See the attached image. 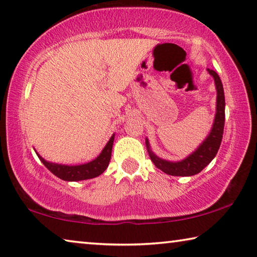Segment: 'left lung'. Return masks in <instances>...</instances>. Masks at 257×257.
Returning <instances> with one entry per match:
<instances>
[{"label": "left lung", "instance_id": "1", "mask_svg": "<svg viewBox=\"0 0 257 257\" xmlns=\"http://www.w3.org/2000/svg\"><path fill=\"white\" fill-rule=\"evenodd\" d=\"M208 73L214 77L215 84H216L217 105L213 128H211V132L205 142L184 160L170 162L162 160L153 152H151L149 141L146 140V148H148L151 160L153 161L157 168L166 174L173 175V176H192V175L199 174L207 165L210 164V161L213 160L218 152L223 137L224 121H225V99H224L223 84L218 74L215 71L209 70V68Z\"/></svg>", "mask_w": 257, "mask_h": 257}]
</instances>
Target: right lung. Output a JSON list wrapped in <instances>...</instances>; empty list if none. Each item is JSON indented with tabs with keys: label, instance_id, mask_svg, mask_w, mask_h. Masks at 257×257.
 Here are the masks:
<instances>
[{
	"label": "right lung",
	"instance_id": "obj_1",
	"mask_svg": "<svg viewBox=\"0 0 257 257\" xmlns=\"http://www.w3.org/2000/svg\"><path fill=\"white\" fill-rule=\"evenodd\" d=\"M114 135L111 137V140L108 141V143L105 146L104 150L101 151V153L97 157L95 160L88 164L80 165V166H65V165H57L51 164L44 160L43 158H40V160L42 161V164L50 170V172L56 175L57 177L62 178L64 181H82V180H89V178H93L99 176L100 174L105 172V169L107 168L111 160V154H112V146H113Z\"/></svg>",
	"mask_w": 257,
	"mask_h": 257
}]
</instances>
